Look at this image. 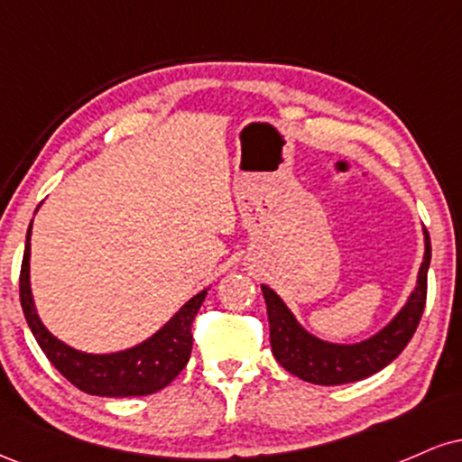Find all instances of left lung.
Wrapping results in <instances>:
<instances>
[{
	"instance_id": "left-lung-1",
	"label": "left lung",
	"mask_w": 462,
	"mask_h": 462,
	"mask_svg": "<svg viewBox=\"0 0 462 462\" xmlns=\"http://www.w3.org/2000/svg\"><path fill=\"white\" fill-rule=\"evenodd\" d=\"M423 241H426V254H423L417 286L411 298L391 319L389 326H384L378 334L365 338V341L352 343V346L321 341L315 334L306 332L293 317V312L286 309L280 295L267 284H263L261 289L269 315V338H272L275 360L289 374L321 386L356 383V380L369 378L389 363H393L412 338L419 321H421L423 309H426L428 267H430L432 256L430 236H428L426 227H423Z\"/></svg>"
}]
</instances>
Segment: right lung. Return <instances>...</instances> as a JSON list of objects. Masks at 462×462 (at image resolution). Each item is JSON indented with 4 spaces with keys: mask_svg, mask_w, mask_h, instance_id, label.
Here are the masks:
<instances>
[{
    "mask_svg": "<svg viewBox=\"0 0 462 462\" xmlns=\"http://www.w3.org/2000/svg\"><path fill=\"white\" fill-rule=\"evenodd\" d=\"M30 235L32 224L28 227V236H25V252L19 275L21 309H23L25 321H28L36 343L69 383L88 395L132 397L152 395L164 389L171 380H176V375L187 367L190 358V349H193L190 326H193L195 315L206 298V291L190 298L161 330L139 346L115 354L79 352L56 338L39 319L30 289Z\"/></svg>",
    "mask_w": 462,
    "mask_h": 462,
    "instance_id": "right-lung-1",
    "label": "right lung"
}]
</instances>
